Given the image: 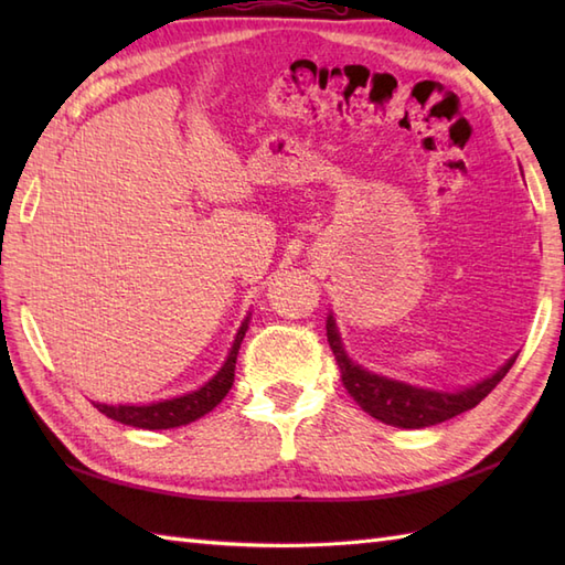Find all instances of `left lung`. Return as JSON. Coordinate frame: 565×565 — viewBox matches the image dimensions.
Wrapping results in <instances>:
<instances>
[{"mask_svg": "<svg viewBox=\"0 0 565 565\" xmlns=\"http://www.w3.org/2000/svg\"><path fill=\"white\" fill-rule=\"evenodd\" d=\"M326 328H328L330 350L334 359H338L347 393H350L356 401V405L371 417H376L391 427H403V429L431 427V425L444 423V419H451L456 415L471 411V407L481 403L486 395L493 391L502 379H505V374L514 364V359H518V354L510 356L493 376L478 381L473 386H466L454 393L435 391V388L411 386V383L405 381L381 376V374H374V371L359 366L356 362H352L350 354L344 352L338 322H334L332 313L328 316Z\"/></svg>", "mask_w": 565, "mask_h": 565, "instance_id": "left-lung-1", "label": "left lung"}]
</instances>
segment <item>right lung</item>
Segmentation results:
<instances>
[{"label":"right lung","mask_w":565,"mask_h":565,"mask_svg":"<svg viewBox=\"0 0 565 565\" xmlns=\"http://www.w3.org/2000/svg\"><path fill=\"white\" fill-rule=\"evenodd\" d=\"M249 328V316L243 320L239 326L235 342L227 352V359L223 366L218 369V374L203 383L201 388L177 395V398L170 401H158V403H148V405H106V403H94L99 413L106 417L116 419L121 425L130 427H140V429H172V427H182L194 423V419L203 417L211 413L215 405H218L227 391H231L233 381H235V362H237V352L239 344H243L245 332Z\"/></svg>","instance_id":"1"}]
</instances>
